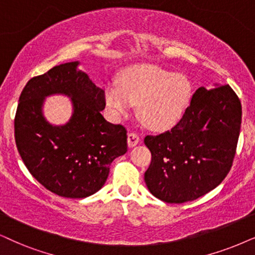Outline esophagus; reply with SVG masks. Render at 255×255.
I'll use <instances>...</instances> for the list:
<instances>
[{
  "mask_svg": "<svg viewBox=\"0 0 255 255\" xmlns=\"http://www.w3.org/2000/svg\"><path fill=\"white\" fill-rule=\"evenodd\" d=\"M138 140H140V138H138V136H137L136 134H134V133H128V136H127L128 147L131 148V147L136 146V144L138 143Z\"/></svg>",
  "mask_w": 255,
  "mask_h": 255,
  "instance_id": "1",
  "label": "esophagus"
}]
</instances>
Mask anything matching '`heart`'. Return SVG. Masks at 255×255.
Masks as SVG:
<instances>
[{"label":"heart","instance_id":"heart-1","mask_svg":"<svg viewBox=\"0 0 255 255\" xmlns=\"http://www.w3.org/2000/svg\"><path fill=\"white\" fill-rule=\"evenodd\" d=\"M193 85L182 73H173L154 64L128 69L120 83L105 88L106 105L115 118H122L137 106V114L151 129H166L180 120L191 104Z\"/></svg>","mask_w":255,"mask_h":255}]
</instances>
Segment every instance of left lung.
Instances as JSON below:
<instances>
[{
    "label": "left lung",
    "mask_w": 255,
    "mask_h": 255,
    "mask_svg": "<svg viewBox=\"0 0 255 255\" xmlns=\"http://www.w3.org/2000/svg\"><path fill=\"white\" fill-rule=\"evenodd\" d=\"M241 126V104L230 86L200 87L175 127L144 137L151 153L147 188L168 204L193 201L230 172Z\"/></svg>",
    "instance_id": "obj_1"
}]
</instances>
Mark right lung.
Wrapping results in <instances>:
<instances>
[{
    "label": "right lung",
    "instance_id": "add662e5",
    "mask_svg": "<svg viewBox=\"0 0 255 255\" xmlns=\"http://www.w3.org/2000/svg\"><path fill=\"white\" fill-rule=\"evenodd\" d=\"M79 66L62 63L29 80L15 115L16 146L25 167L48 191L70 199L100 191L113 160L127 151L126 128L101 114L105 90ZM53 95L71 99L72 115L63 125L44 117V101Z\"/></svg>",
    "mask_w": 255,
    "mask_h": 255
}]
</instances>
